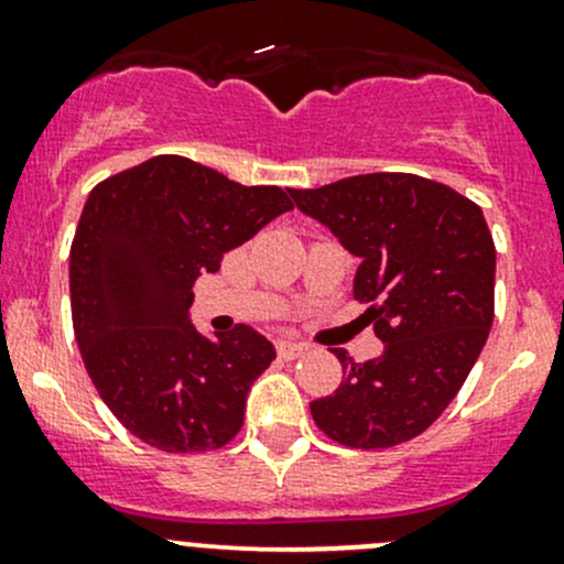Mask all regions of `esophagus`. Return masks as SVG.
I'll use <instances>...</instances> for the list:
<instances>
[{
    "label": "esophagus",
    "instance_id": "1",
    "mask_svg": "<svg viewBox=\"0 0 564 564\" xmlns=\"http://www.w3.org/2000/svg\"><path fill=\"white\" fill-rule=\"evenodd\" d=\"M305 351H307L305 343H292V340L278 343V357H281V359H297Z\"/></svg>",
    "mask_w": 564,
    "mask_h": 564
}]
</instances>
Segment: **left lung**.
<instances>
[{"mask_svg": "<svg viewBox=\"0 0 564 564\" xmlns=\"http://www.w3.org/2000/svg\"><path fill=\"white\" fill-rule=\"evenodd\" d=\"M294 205L359 257L354 300L383 354L311 402L313 422L348 448H391L441 416L476 365L495 318V240L481 207L408 173L292 188Z\"/></svg>", "mask_w": 564, "mask_h": 564, "instance_id": "8db88e82", "label": "left lung"}]
</instances>
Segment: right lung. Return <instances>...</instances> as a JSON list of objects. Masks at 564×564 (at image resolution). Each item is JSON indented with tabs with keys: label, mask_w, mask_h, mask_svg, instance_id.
<instances>
[{
	"label": "right lung",
	"mask_w": 564,
	"mask_h": 564,
	"mask_svg": "<svg viewBox=\"0 0 564 564\" xmlns=\"http://www.w3.org/2000/svg\"><path fill=\"white\" fill-rule=\"evenodd\" d=\"M292 207L283 188L242 186L183 156L91 188L69 248L75 340L105 405L142 443L197 454L240 432L275 348L246 324L216 340L197 332L192 286Z\"/></svg>",
	"instance_id": "right-lung-1"
}]
</instances>
